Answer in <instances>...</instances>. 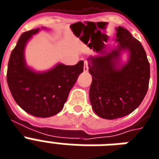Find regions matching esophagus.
<instances>
[{
    "instance_id": "esophagus-1",
    "label": "esophagus",
    "mask_w": 159,
    "mask_h": 159,
    "mask_svg": "<svg viewBox=\"0 0 159 159\" xmlns=\"http://www.w3.org/2000/svg\"><path fill=\"white\" fill-rule=\"evenodd\" d=\"M89 66H88V61H84V72H88Z\"/></svg>"
}]
</instances>
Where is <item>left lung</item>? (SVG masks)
Returning <instances> with one entry per match:
<instances>
[{"label":"left lung","instance_id":"left-lung-1","mask_svg":"<svg viewBox=\"0 0 159 159\" xmlns=\"http://www.w3.org/2000/svg\"><path fill=\"white\" fill-rule=\"evenodd\" d=\"M118 46L107 48L88 58L92 75L89 99L98 116L105 119L122 118L139 106L148 89L150 66L141 43L124 27L116 28ZM129 55L121 63V53Z\"/></svg>","mask_w":159,"mask_h":159}]
</instances>
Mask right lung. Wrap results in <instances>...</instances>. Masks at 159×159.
Listing matches in <instances>:
<instances>
[{
	"mask_svg": "<svg viewBox=\"0 0 159 159\" xmlns=\"http://www.w3.org/2000/svg\"><path fill=\"white\" fill-rule=\"evenodd\" d=\"M40 30H31L20 35L10 56L7 78L15 101L23 110L33 116L48 118L61 111L70 91L83 72L84 61L75 66L59 63L44 72L28 67L25 49L28 40Z\"/></svg>",
	"mask_w": 159,
	"mask_h": 159,
	"instance_id": "right-lung-1",
	"label": "right lung"
}]
</instances>
